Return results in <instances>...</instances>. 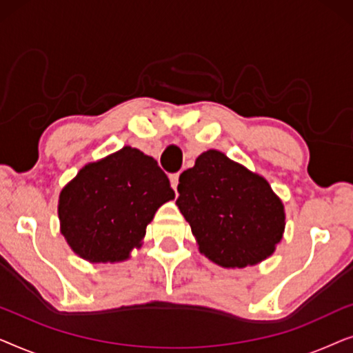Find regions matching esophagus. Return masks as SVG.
Returning a JSON list of instances; mask_svg holds the SVG:
<instances>
[{
	"label": "esophagus",
	"instance_id": "esophagus-1",
	"mask_svg": "<svg viewBox=\"0 0 353 353\" xmlns=\"http://www.w3.org/2000/svg\"><path fill=\"white\" fill-rule=\"evenodd\" d=\"M178 180H180V173H172L170 183H172V188L175 191H176V186H178Z\"/></svg>",
	"mask_w": 353,
	"mask_h": 353
}]
</instances>
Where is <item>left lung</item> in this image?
Wrapping results in <instances>:
<instances>
[{
    "label": "left lung",
    "instance_id": "obj_1",
    "mask_svg": "<svg viewBox=\"0 0 353 353\" xmlns=\"http://www.w3.org/2000/svg\"><path fill=\"white\" fill-rule=\"evenodd\" d=\"M176 205L199 252L223 268L252 267L281 243L284 204L259 173L209 149L180 175Z\"/></svg>",
    "mask_w": 353,
    "mask_h": 353
}]
</instances>
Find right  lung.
Instances as JSON below:
<instances>
[{"label": "right lung", "instance_id": "obj_1", "mask_svg": "<svg viewBox=\"0 0 353 353\" xmlns=\"http://www.w3.org/2000/svg\"><path fill=\"white\" fill-rule=\"evenodd\" d=\"M175 191L156 159L123 146L90 162L62 188L57 204L61 233L90 263L128 260L143 244L157 209Z\"/></svg>", "mask_w": 353, "mask_h": 353}]
</instances>
